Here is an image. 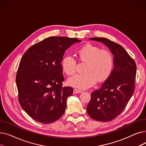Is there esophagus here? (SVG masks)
<instances>
[{"label": "esophagus", "mask_w": 146, "mask_h": 146, "mask_svg": "<svg viewBox=\"0 0 146 146\" xmlns=\"http://www.w3.org/2000/svg\"><path fill=\"white\" fill-rule=\"evenodd\" d=\"M82 91L81 90H79V89H74L73 90V94H80V93H82Z\"/></svg>", "instance_id": "1"}]
</instances>
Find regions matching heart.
I'll return each instance as SVG.
<instances>
[{
    "instance_id": "1",
    "label": "heart",
    "mask_w": 146,
    "mask_h": 146,
    "mask_svg": "<svg viewBox=\"0 0 146 146\" xmlns=\"http://www.w3.org/2000/svg\"><path fill=\"white\" fill-rule=\"evenodd\" d=\"M80 61L86 62L84 72L68 79L69 85L82 89L93 86L96 80L104 82L111 75L113 67V58L108 50H101L96 45L88 44L78 51ZM76 61L72 56H66L61 61L63 72L67 75L76 73Z\"/></svg>"
}]
</instances>
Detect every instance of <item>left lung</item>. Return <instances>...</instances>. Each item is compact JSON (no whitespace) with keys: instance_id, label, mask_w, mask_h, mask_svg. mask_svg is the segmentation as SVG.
<instances>
[{"instance_id":"1","label":"left lung","mask_w":146,"mask_h":146,"mask_svg":"<svg viewBox=\"0 0 146 146\" xmlns=\"http://www.w3.org/2000/svg\"><path fill=\"white\" fill-rule=\"evenodd\" d=\"M104 43L113 54V69L99 89L91 94L87 106L90 118L110 121L123 111L134 90L137 67L134 60L120 45L105 38H90Z\"/></svg>"}]
</instances>
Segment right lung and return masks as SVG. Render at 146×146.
<instances>
[{
  "label": "right lung",
  "mask_w": 146,
  "mask_h": 146,
  "mask_svg": "<svg viewBox=\"0 0 146 146\" xmlns=\"http://www.w3.org/2000/svg\"><path fill=\"white\" fill-rule=\"evenodd\" d=\"M78 38L51 36L38 42L23 55L17 73L19 102L29 115L49 124L63 115L67 99L73 89L62 87L64 80L61 62L65 51Z\"/></svg>",
  "instance_id": "obj_1"
}]
</instances>
